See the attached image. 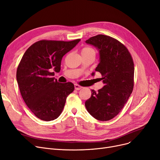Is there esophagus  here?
<instances>
[{
	"mask_svg": "<svg viewBox=\"0 0 160 160\" xmlns=\"http://www.w3.org/2000/svg\"><path fill=\"white\" fill-rule=\"evenodd\" d=\"M74 88L76 90H80L82 88V87H81L80 86H79L78 84H74Z\"/></svg>",
	"mask_w": 160,
	"mask_h": 160,
	"instance_id": "esophagus-1",
	"label": "esophagus"
}]
</instances>
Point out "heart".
Wrapping results in <instances>:
<instances>
[{
  "label": "heart",
  "mask_w": 160,
  "mask_h": 160,
  "mask_svg": "<svg viewBox=\"0 0 160 160\" xmlns=\"http://www.w3.org/2000/svg\"><path fill=\"white\" fill-rule=\"evenodd\" d=\"M95 50L92 48L89 47H86L84 48L81 51V54H85V55H88V54H94L95 55Z\"/></svg>",
  "instance_id": "heart-1"
}]
</instances>
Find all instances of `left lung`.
<instances>
[{
  "instance_id": "1",
  "label": "left lung",
  "mask_w": 160,
  "mask_h": 160,
  "mask_svg": "<svg viewBox=\"0 0 160 160\" xmlns=\"http://www.w3.org/2000/svg\"><path fill=\"white\" fill-rule=\"evenodd\" d=\"M99 52V63L95 71L101 75L104 86L85 102L88 112L95 119H112L124 107L133 89L134 63L127 48L118 40L99 34L86 40ZM92 76L95 72H92Z\"/></svg>"
}]
</instances>
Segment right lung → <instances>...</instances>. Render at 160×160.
<instances>
[{"instance_id": "obj_1", "label": "right lung", "mask_w": 160, "mask_h": 160, "mask_svg": "<svg viewBox=\"0 0 160 160\" xmlns=\"http://www.w3.org/2000/svg\"><path fill=\"white\" fill-rule=\"evenodd\" d=\"M80 41L40 40L23 54L16 79L23 101L39 119L48 122L58 118L67 96L74 91L72 83H59L53 76V71H60L63 57Z\"/></svg>"}]
</instances>
